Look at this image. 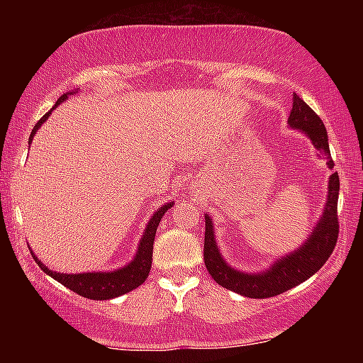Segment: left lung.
Returning <instances> with one entry per match:
<instances>
[{
	"label": "left lung",
	"instance_id": "8db88e82",
	"mask_svg": "<svg viewBox=\"0 0 363 363\" xmlns=\"http://www.w3.org/2000/svg\"><path fill=\"white\" fill-rule=\"evenodd\" d=\"M287 125L309 137L312 145L315 147V155L324 158L330 170L334 168L324 123H322L320 117L296 94L292 97V108L289 118H287ZM339 190V175L334 172L329 177L324 210H322L319 221L315 223L314 230L311 231L307 240L297 250L277 257L267 269L259 272H246L228 264L220 247H218L211 216L205 213V255L203 256H205L208 272L220 286L245 297H251V299H266V297L282 294V292L299 286L301 282L309 279L325 264L337 245V236H339V218H337Z\"/></svg>",
	"mask_w": 363,
	"mask_h": 363
}]
</instances>
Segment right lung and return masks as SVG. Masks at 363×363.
I'll use <instances>...</instances> for the list:
<instances>
[{"label":"right lung","instance_id":"obj_1","mask_svg":"<svg viewBox=\"0 0 363 363\" xmlns=\"http://www.w3.org/2000/svg\"><path fill=\"white\" fill-rule=\"evenodd\" d=\"M77 94V89H74L71 92L62 94L61 97L57 99L56 106H54L51 111H49L46 116H44L41 121H39L36 125H34L31 135H29V143L33 142L34 135L39 130V127L43 125L44 122L48 121V117L51 116V112L56 108L59 104H62L69 96H74ZM173 206V201L163 203V205L158 208V210L153 213L150 220H148L145 230H143V235L138 241V247L135 256L130 262H127L125 266L117 267L113 271H89V272H77V274H67V272H57L51 271L48 266H44V262L39 259V257L34 255L31 250V255L34 261L38 262V266L46 272L48 276H51L52 279L61 282L62 286H66L67 289L76 292V294L87 297V299L92 301H107L113 299V297H118L122 294H127L133 289H137L138 286H142L145 279L148 277V272H150L152 267V255H153V241H155V233L157 228L160 225V220L163 215L170 210Z\"/></svg>","mask_w":363,"mask_h":363}]
</instances>
